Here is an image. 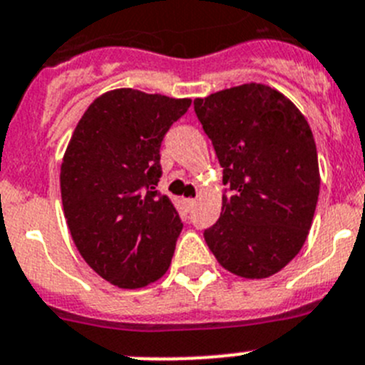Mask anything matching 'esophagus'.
I'll list each match as a JSON object with an SVG mask.
<instances>
[{"label": "esophagus", "mask_w": 365, "mask_h": 365, "mask_svg": "<svg viewBox=\"0 0 365 365\" xmlns=\"http://www.w3.org/2000/svg\"><path fill=\"white\" fill-rule=\"evenodd\" d=\"M185 205L188 206V208H193V206H195V199H185Z\"/></svg>", "instance_id": "34e87169"}]
</instances>
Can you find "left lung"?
Listing matches in <instances>:
<instances>
[{
	"label": "left lung",
	"instance_id": "1",
	"mask_svg": "<svg viewBox=\"0 0 365 365\" xmlns=\"http://www.w3.org/2000/svg\"><path fill=\"white\" fill-rule=\"evenodd\" d=\"M193 108L228 186L206 244L235 275H275L300 252L315 215L320 173L312 128L289 99L260 83L195 99Z\"/></svg>",
	"mask_w": 365,
	"mask_h": 365
}]
</instances>
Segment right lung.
I'll list each match as a JSON object with an SVG mask.
<instances>
[{
	"mask_svg": "<svg viewBox=\"0 0 365 365\" xmlns=\"http://www.w3.org/2000/svg\"><path fill=\"white\" fill-rule=\"evenodd\" d=\"M192 99L119 88L83 113L61 165L65 219L93 272L125 289L168 272L182 222L155 190L160 143Z\"/></svg>",
	"mask_w": 365,
	"mask_h": 365,
	"instance_id": "1",
	"label": "right lung"
}]
</instances>
